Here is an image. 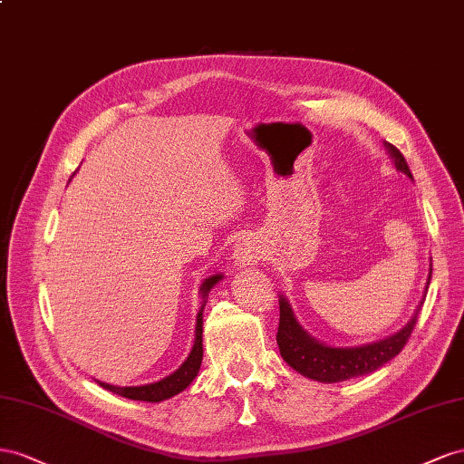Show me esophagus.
Instances as JSON below:
<instances>
[{
  "mask_svg": "<svg viewBox=\"0 0 464 464\" xmlns=\"http://www.w3.org/2000/svg\"><path fill=\"white\" fill-rule=\"evenodd\" d=\"M264 256V250L255 237H245L243 241L237 243L233 250V258L241 266H255Z\"/></svg>",
  "mask_w": 464,
  "mask_h": 464,
  "instance_id": "esophagus-1",
  "label": "esophagus"
}]
</instances>
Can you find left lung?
<instances>
[{
  "label": "left lung",
  "mask_w": 464,
  "mask_h": 464,
  "mask_svg": "<svg viewBox=\"0 0 464 464\" xmlns=\"http://www.w3.org/2000/svg\"><path fill=\"white\" fill-rule=\"evenodd\" d=\"M385 150L394 161L396 170H401L408 179H414L410 173V167L402 153L394 148V145L385 141ZM431 280V264H430V274L426 289H423V295L420 305L416 307L414 314L410 316V321L391 336L381 338L377 342L362 343V346H328L324 342H319L313 338L305 328H303L297 321V316L291 309L287 297L280 295V328H277V348L284 357V362L294 367L297 373L303 377L319 381V382H340L348 381L353 377H362L377 372L379 367L391 362L394 355H399L408 342L410 334H412V328L416 326L418 313L423 305V299H426L428 287Z\"/></svg>",
  "instance_id": "1"
}]
</instances>
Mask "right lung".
Instances as JSON below:
<instances>
[{
    "label": "right lung",
    "instance_id": "right-lung-1",
    "mask_svg": "<svg viewBox=\"0 0 464 464\" xmlns=\"http://www.w3.org/2000/svg\"><path fill=\"white\" fill-rule=\"evenodd\" d=\"M223 280V274H216V276H209L202 282L200 285V311L196 314V330H194V346L188 353L187 360L182 362V365L173 372L170 375H167L161 381H155V382H148V385H140V387H116V385H109V382H102L97 381L102 389H107L118 396H124V399L130 401H143V402H161L167 399H173L175 394L182 392L187 389L190 382L196 379L198 372H200V365H202V357H204V348H202V326H204V307H206V301L209 291L214 289L219 282Z\"/></svg>",
    "mask_w": 464,
    "mask_h": 464
}]
</instances>
